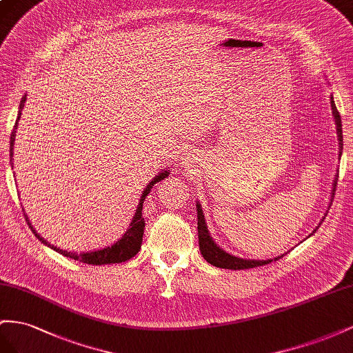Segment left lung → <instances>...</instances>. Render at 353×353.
I'll return each mask as SVG.
<instances>
[{"label":"left lung","mask_w":353,"mask_h":353,"mask_svg":"<svg viewBox=\"0 0 353 353\" xmlns=\"http://www.w3.org/2000/svg\"><path fill=\"white\" fill-rule=\"evenodd\" d=\"M330 103H331V114H333L334 118V124H336V132H337V140H339V159L343 154V130H341V118L339 110L336 108L334 103V97L333 94H330ZM337 179H339V173H336L334 182H333V189H331V199L328 208L333 204V198H334V192H336V186H337ZM328 213V211H327ZM327 213L324 214V217L321 219V221L318 223V226L312 230L310 235H314L316 232V229L321 226L322 221H324ZM196 214H198V243H199V251L203 257L208 261L210 265H213L216 268L220 269H232V270H241V269H250V268H257V266H263L270 263L272 260H279L284 254H281L278 257L274 259H268V260H254V259H243L228 253L220 245L216 244V241L213 239V236L210 235V230L207 226V221L204 217V211H203V205L199 204V201H196ZM309 235V236H310ZM307 236V238H309ZM287 254V253H285Z\"/></svg>","instance_id":"left-lung-1"}]
</instances>
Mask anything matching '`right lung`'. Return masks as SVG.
Instances as JSON below:
<instances>
[{
  "instance_id": "obj_1",
  "label": "right lung",
  "mask_w": 353,
  "mask_h": 353,
  "mask_svg": "<svg viewBox=\"0 0 353 353\" xmlns=\"http://www.w3.org/2000/svg\"><path fill=\"white\" fill-rule=\"evenodd\" d=\"M25 102H26V94L22 97V100H20V105H19V110H17V119H16V124H14V128L12 132V136H10V164H12V168H13V155H14V140H16V132H17V127H19V119L20 117H22V109L25 106ZM170 176V170H161L158 174H155V177H152V180L146 185V188L143 189L142 195H140V199H139V204H137V208L134 211V216L132 219V223H130L128 229L124 232V235L121 236L118 241H115L114 244H110L108 247H103V248H97V250H93V251H83V253H72V251H68V250H62L53 244H50L47 239H44L41 235H39L35 228L32 226L31 220H29L28 214L25 208L23 210V214H25V219L28 221V226L31 228V230L34 232V235L41 241V243L47 247H50L52 250L57 251L59 254H62L65 257H69V259H74V260H79L83 261V263H87V265H96V266H100V265H112V263H123V261H127L130 259H133L137 253L140 247H142V241H143V230H145V219L142 217V208H143V201L146 199L148 194L150 192V189L154 188L155 183L161 182V180H164L165 177ZM16 180V177H14Z\"/></svg>"
}]
</instances>
